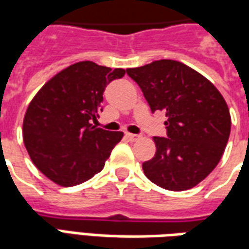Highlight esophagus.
Instances as JSON below:
<instances>
[{
  "instance_id": "1",
  "label": "esophagus",
  "mask_w": 249,
  "mask_h": 249,
  "mask_svg": "<svg viewBox=\"0 0 249 249\" xmlns=\"http://www.w3.org/2000/svg\"><path fill=\"white\" fill-rule=\"evenodd\" d=\"M125 137H126L129 142H136L137 139H139V136H136V135H132V133H126V135H125Z\"/></svg>"
}]
</instances>
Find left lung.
Listing matches in <instances>:
<instances>
[{
  "instance_id": "obj_1",
  "label": "left lung",
  "mask_w": 249,
  "mask_h": 249,
  "mask_svg": "<svg viewBox=\"0 0 249 249\" xmlns=\"http://www.w3.org/2000/svg\"><path fill=\"white\" fill-rule=\"evenodd\" d=\"M126 72L151 110L166 112L168 139L154 137L155 156L142 163L145 177L166 190L193 189L214 170L227 147L231 113L224 97L178 60L161 59Z\"/></svg>"
}]
</instances>
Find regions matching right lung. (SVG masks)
Masks as SVG:
<instances>
[{"instance_id":"1","label":"right lung","mask_w":249,"mask_h":249,"mask_svg":"<svg viewBox=\"0 0 249 249\" xmlns=\"http://www.w3.org/2000/svg\"><path fill=\"white\" fill-rule=\"evenodd\" d=\"M124 69L78 62L46 82L28 105L22 139L31 160L41 174L63 187L93 178L105 166L123 132L95 128L104 90Z\"/></svg>"}]
</instances>
